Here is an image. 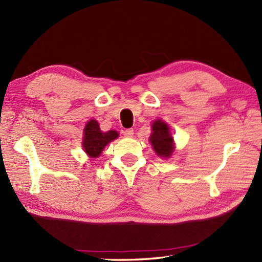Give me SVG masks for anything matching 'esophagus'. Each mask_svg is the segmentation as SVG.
I'll list each match as a JSON object with an SVG mask.
<instances>
[{
  "instance_id": "obj_1",
  "label": "esophagus",
  "mask_w": 262,
  "mask_h": 262,
  "mask_svg": "<svg viewBox=\"0 0 262 262\" xmlns=\"http://www.w3.org/2000/svg\"><path fill=\"white\" fill-rule=\"evenodd\" d=\"M133 135H134V129H132V128L124 130V136L125 137H133Z\"/></svg>"
}]
</instances>
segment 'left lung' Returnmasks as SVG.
<instances>
[{"mask_svg":"<svg viewBox=\"0 0 262 262\" xmlns=\"http://www.w3.org/2000/svg\"><path fill=\"white\" fill-rule=\"evenodd\" d=\"M152 147L160 158H170L174 151L173 137L170 134V128L163 120H155L152 124V134L149 137Z\"/></svg>","mask_w":262,"mask_h":262,"instance_id":"obj_1","label":"left lung"}]
</instances>
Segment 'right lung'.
Wrapping results in <instances>:
<instances>
[{
	"instance_id": "right-lung-1",
	"label": "right lung",
	"mask_w": 262,
	"mask_h": 262,
	"mask_svg": "<svg viewBox=\"0 0 262 262\" xmlns=\"http://www.w3.org/2000/svg\"><path fill=\"white\" fill-rule=\"evenodd\" d=\"M117 137H118V133L116 130L103 133L100 129L99 122L96 119H91L88 121L83 130L82 147L90 158H98L102 153L103 148Z\"/></svg>"
}]
</instances>
